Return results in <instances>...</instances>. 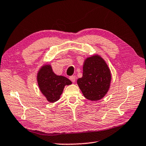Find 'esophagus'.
<instances>
[{
    "label": "esophagus",
    "instance_id": "esophagus-1",
    "mask_svg": "<svg viewBox=\"0 0 146 146\" xmlns=\"http://www.w3.org/2000/svg\"><path fill=\"white\" fill-rule=\"evenodd\" d=\"M69 79H70V80L71 81H72V82H74L76 81V77L75 76H70V77H69Z\"/></svg>",
    "mask_w": 146,
    "mask_h": 146
}]
</instances>
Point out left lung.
<instances>
[{
	"label": "left lung",
	"mask_w": 146,
	"mask_h": 146,
	"mask_svg": "<svg viewBox=\"0 0 146 146\" xmlns=\"http://www.w3.org/2000/svg\"><path fill=\"white\" fill-rule=\"evenodd\" d=\"M111 79L108 65L100 55L96 54L84 60L82 77L77 79V83L86 99L98 101L108 93Z\"/></svg>",
	"instance_id": "left-lung-1"
}]
</instances>
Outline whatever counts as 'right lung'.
I'll use <instances>...</instances> for the list:
<instances>
[{
    "instance_id": "add662e5",
    "label": "right lung",
    "mask_w": 146,
    "mask_h": 146,
    "mask_svg": "<svg viewBox=\"0 0 146 146\" xmlns=\"http://www.w3.org/2000/svg\"><path fill=\"white\" fill-rule=\"evenodd\" d=\"M37 81L41 93L50 103L59 100L64 87L72 84L67 77L56 75L49 64H44L38 69Z\"/></svg>"
}]
</instances>
